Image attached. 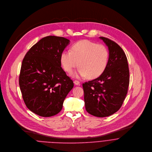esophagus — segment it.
Returning <instances> with one entry per match:
<instances>
[{
	"mask_svg": "<svg viewBox=\"0 0 152 152\" xmlns=\"http://www.w3.org/2000/svg\"><path fill=\"white\" fill-rule=\"evenodd\" d=\"M74 84H75V85H77V86H80V82L79 81H78V80H75V81H74Z\"/></svg>",
	"mask_w": 152,
	"mask_h": 152,
	"instance_id": "obj_1",
	"label": "esophagus"
}]
</instances>
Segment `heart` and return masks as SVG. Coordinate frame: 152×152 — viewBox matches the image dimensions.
<instances>
[{"label": "heart", "instance_id": "heart-1", "mask_svg": "<svg viewBox=\"0 0 152 152\" xmlns=\"http://www.w3.org/2000/svg\"><path fill=\"white\" fill-rule=\"evenodd\" d=\"M109 52L105 46L89 40H82L74 44L71 51L65 50L61 55L64 69L71 73L78 65L76 77L95 78L104 72L108 62Z\"/></svg>", "mask_w": 152, "mask_h": 152}]
</instances>
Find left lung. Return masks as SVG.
I'll use <instances>...</instances> for the list:
<instances>
[{
  "mask_svg": "<svg viewBox=\"0 0 152 152\" xmlns=\"http://www.w3.org/2000/svg\"><path fill=\"white\" fill-rule=\"evenodd\" d=\"M109 50L108 62L101 75L83 84L87 111L104 117L117 112L121 107L130 82L129 64L123 49L114 41L100 37Z\"/></svg>",
  "mask_w": 152,
  "mask_h": 152,
  "instance_id": "8db88e82",
  "label": "left lung"
}]
</instances>
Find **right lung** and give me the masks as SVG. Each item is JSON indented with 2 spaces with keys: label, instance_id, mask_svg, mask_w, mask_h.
<instances>
[{
  "label": "right lung",
  "instance_id": "1",
  "mask_svg": "<svg viewBox=\"0 0 152 152\" xmlns=\"http://www.w3.org/2000/svg\"><path fill=\"white\" fill-rule=\"evenodd\" d=\"M69 40L61 37L43 38L26 53L19 84L28 109L42 117L57 114L74 83L61 67V55Z\"/></svg>",
  "mask_w": 152,
  "mask_h": 152
}]
</instances>
